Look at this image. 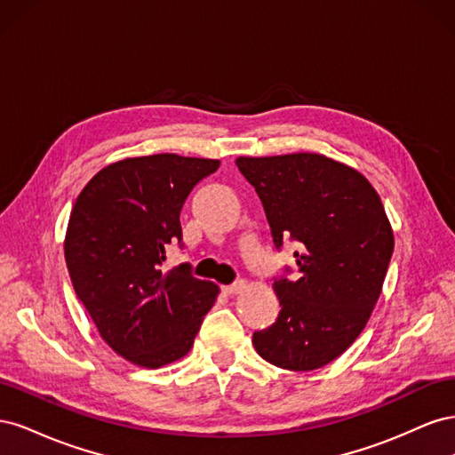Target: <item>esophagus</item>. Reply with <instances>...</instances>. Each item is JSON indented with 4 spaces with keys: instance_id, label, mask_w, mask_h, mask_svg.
I'll use <instances>...</instances> for the list:
<instances>
[{
    "instance_id": "1",
    "label": "esophagus",
    "mask_w": 455,
    "mask_h": 455,
    "mask_svg": "<svg viewBox=\"0 0 455 455\" xmlns=\"http://www.w3.org/2000/svg\"><path fill=\"white\" fill-rule=\"evenodd\" d=\"M244 286H246V283H244L243 279H239V281H235L233 284L224 286V292H226V294H229V296H233V294H239V292H243V291H244Z\"/></svg>"
}]
</instances>
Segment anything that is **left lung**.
<instances>
[{
  "instance_id": "left-lung-1",
  "label": "left lung",
  "mask_w": 455,
  "mask_h": 455,
  "mask_svg": "<svg viewBox=\"0 0 455 455\" xmlns=\"http://www.w3.org/2000/svg\"><path fill=\"white\" fill-rule=\"evenodd\" d=\"M235 163L264 204L275 246H299L296 279L273 283L277 321L254 332V347L284 370L321 368L359 338L381 294L395 249L381 199L359 171L319 154Z\"/></svg>"
}]
</instances>
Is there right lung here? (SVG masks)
<instances>
[{
	"label": "right lung",
	"instance_id": "right-lung-1",
	"mask_svg": "<svg viewBox=\"0 0 455 455\" xmlns=\"http://www.w3.org/2000/svg\"><path fill=\"white\" fill-rule=\"evenodd\" d=\"M220 161L157 154L108 164L81 191L64 258L74 291L102 339L123 359L161 368L194 346L218 286L189 264L163 271L164 249L182 246L180 211Z\"/></svg>",
	"mask_w": 455,
	"mask_h": 455
}]
</instances>
